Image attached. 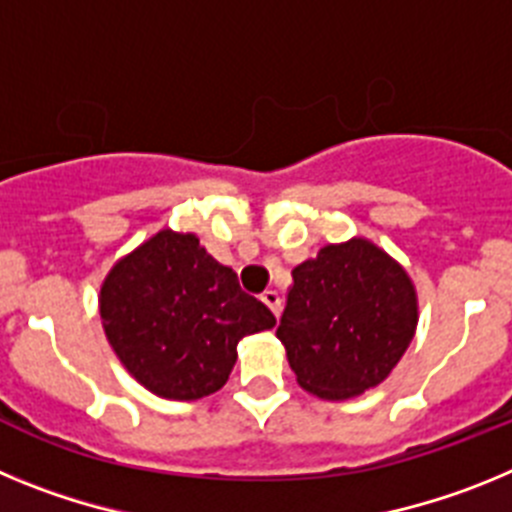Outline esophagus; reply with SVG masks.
I'll return each mask as SVG.
<instances>
[{
	"label": "esophagus",
	"instance_id": "1",
	"mask_svg": "<svg viewBox=\"0 0 512 512\" xmlns=\"http://www.w3.org/2000/svg\"><path fill=\"white\" fill-rule=\"evenodd\" d=\"M261 302H264V305L269 307V310L279 318V312H282V297H279V292H274V289H266L264 295H261Z\"/></svg>",
	"mask_w": 512,
	"mask_h": 512
}]
</instances>
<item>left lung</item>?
I'll list each match as a JSON object with an SVG mask.
<instances>
[{
  "label": "left lung",
  "mask_w": 512,
  "mask_h": 512,
  "mask_svg": "<svg viewBox=\"0 0 512 512\" xmlns=\"http://www.w3.org/2000/svg\"><path fill=\"white\" fill-rule=\"evenodd\" d=\"M292 279L277 336L297 382L325 400L377 387L418 323L415 289L402 266L359 238L320 248Z\"/></svg>",
  "instance_id": "obj_1"
}]
</instances>
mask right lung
I'll use <instances>...</instances> for the list:
<instances>
[{"label":"right lung","mask_w":512,"mask_h":512,"mask_svg":"<svg viewBox=\"0 0 512 512\" xmlns=\"http://www.w3.org/2000/svg\"><path fill=\"white\" fill-rule=\"evenodd\" d=\"M104 333L128 372L169 400H200L228 382L243 336L277 325L235 271L194 235L161 230L115 264L99 295Z\"/></svg>","instance_id":"1"}]
</instances>
